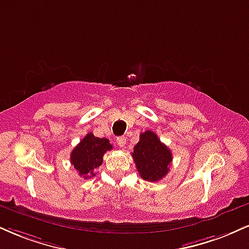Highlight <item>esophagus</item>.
I'll use <instances>...</instances> for the list:
<instances>
[{
    "label": "esophagus",
    "instance_id": "esophagus-1",
    "mask_svg": "<svg viewBox=\"0 0 249 249\" xmlns=\"http://www.w3.org/2000/svg\"><path fill=\"white\" fill-rule=\"evenodd\" d=\"M117 145L119 146V147H125V145H126V138L125 137H118L117 138Z\"/></svg>",
    "mask_w": 249,
    "mask_h": 249
}]
</instances>
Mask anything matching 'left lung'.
I'll return each mask as SVG.
<instances>
[{"label": "left lung", "mask_w": 249, "mask_h": 249, "mask_svg": "<svg viewBox=\"0 0 249 249\" xmlns=\"http://www.w3.org/2000/svg\"><path fill=\"white\" fill-rule=\"evenodd\" d=\"M132 158L137 170L143 179L157 182L169 172L173 155L170 149L152 131L140 134L139 142L134 146Z\"/></svg>", "instance_id": "left-lung-1"}]
</instances>
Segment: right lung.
I'll return each mask as SVG.
<instances>
[{"label": "right lung", "instance_id": "right-lung-1", "mask_svg": "<svg viewBox=\"0 0 249 249\" xmlns=\"http://www.w3.org/2000/svg\"><path fill=\"white\" fill-rule=\"evenodd\" d=\"M112 145L107 138H97L88 133L71 151V163L83 178L95 176V170L103 162V155L111 151Z\"/></svg>", "mask_w": 249, "mask_h": 249}]
</instances>
